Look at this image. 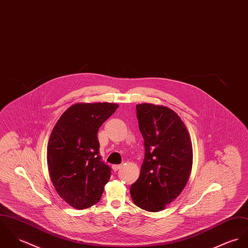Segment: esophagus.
<instances>
[{
	"label": "esophagus",
	"mask_w": 248,
	"mask_h": 248,
	"mask_svg": "<svg viewBox=\"0 0 248 248\" xmlns=\"http://www.w3.org/2000/svg\"><path fill=\"white\" fill-rule=\"evenodd\" d=\"M120 168H122V165H112V169H113L114 171H117V170H119Z\"/></svg>",
	"instance_id": "1"
}]
</instances>
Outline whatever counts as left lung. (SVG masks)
<instances>
[{
	"label": "left lung",
	"mask_w": 248,
	"mask_h": 248,
	"mask_svg": "<svg viewBox=\"0 0 248 248\" xmlns=\"http://www.w3.org/2000/svg\"><path fill=\"white\" fill-rule=\"evenodd\" d=\"M139 128L144 140L140 177L132 184L133 202L157 212L174 201L186 186L192 168V144L177 113L151 104L136 106Z\"/></svg>",
	"instance_id": "left-lung-1"
}]
</instances>
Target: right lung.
Listing matches in <instances>:
<instances>
[{"label": "right lung", "mask_w": 248, "mask_h": 248, "mask_svg": "<svg viewBox=\"0 0 248 248\" xmlns=\"http://www.w3.org/2000/svg\"><path fill=\"white\" fill-rule=\"evenodd\" d=\"M116 104H77L63 112L47 145V165L56 191L68 204L85 209L97 203L111 168L100 155L98 130Z\"/></svg>", "instance_id": "1"}]
</instances>
